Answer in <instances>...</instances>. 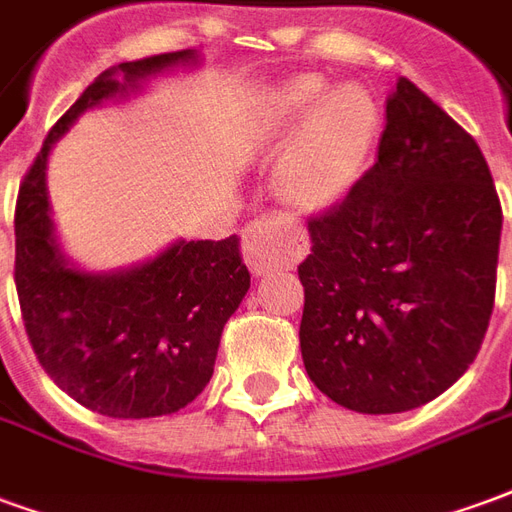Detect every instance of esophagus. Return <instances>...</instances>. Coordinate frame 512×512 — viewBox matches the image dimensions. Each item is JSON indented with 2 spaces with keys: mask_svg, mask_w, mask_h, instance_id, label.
I'll list each match as a JSON object with an SVG mask.
<instances>
[{
  "mask_svg": "<svg viewBox=\"0 0 512 512\" xmlns=\"http://www.w3.org/2000/svg\"><path fill=\"white\" fill-rule=\"evenodd\" d=\"M279 224L282 222L277 216H263L244 230V260L252 274H266L268 268L288 263V257L296 252V246H285L279 241Z\"/></svg>",
  "mask_w": 512,
  "mask_h": 512,
  "instance_id": "34e87169",
  "label": "esophagus"
}]
</instances>
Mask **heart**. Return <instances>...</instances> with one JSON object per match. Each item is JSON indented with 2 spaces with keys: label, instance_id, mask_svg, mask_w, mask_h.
<instances>
[{
  "label": "heart",
  "instance_id": "heart-1",
  "mask_svg": "<svg viewBox=\"0 0 512 512\" xmlns=\"http://www.w3.org/2000/svg\"><path fill=\"white\" fill-rule=\"evenodd\" d=\"M318 79H299L282 95V115L293 120L321 95ZM376 126L373 104L362 90L340 87L323 95L310 117L290 139L279 167V183L290 200L304 208H326L354 186Z\"/></svg>",
  "mask_w": 512,
  "mask_h": 512
}]
</instances>
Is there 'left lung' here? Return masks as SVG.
Returning a JSON list of instances; mask_svg holds the SVG:
<instances>
[{"instance_id": "left-lung-1", "label": "left lung", "mask_w": 512, "mask_h": 512, "mask_svg": "<svg viewBox=\"0 0 512 512\" xmlns=\"http://www.w3.org/2000/svg\"><path fill=\"white\" fill-rule=\"evenodd\" d=\"M307 227L299 340L312 384L359 414L450 389L483 345L502 235L472 134L397 79L376 164Z\"/></svg>"}]
</instances>
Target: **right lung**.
Masks as SVG:
<instances>
[{
    "label": "right lung",
    "instance_id": "add662e5",
    "mask_svg": "<svg viewBox=\"0 0 512 512\" xmlns=\"http://www.w3.org/2000/svg\"><path fill=\"white\" fill-rule=\"evenodd\" d=\"M194 60L191 49L169 51L101 73L54 123L18 189L13 277L32 351L62 392L104 417H161L200 395L213 376L224 323L249 290V271L235 235L178 241L117 274L73 268L49 219L46 158L84 109Z\"/></svg>",
    "mask_w": 512,
    "mask_h": 512
}]
</instances>
